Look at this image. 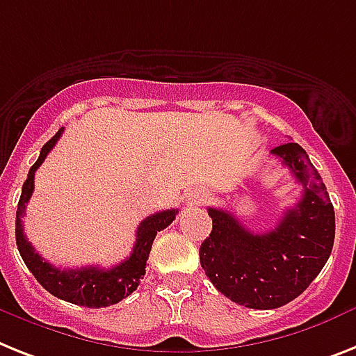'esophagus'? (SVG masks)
I'll list each match as a JSON object with an SVG mask.
<instances>
[{"instance_id":"34e87169","label":"esophagus","mask_w":356,"mask_h":356,"mask_svg":"<svg viewBox=\"0 0 356 356\" xmlns=\"http://www.w3.org/2000/svg\"><path fill=\"white\" fill-rule=\"evenodd\" d=\"M207 198H209V196L205 195V193H200L198 191V193H191L185 202H187V205H202L204 202H207Z\"/></svg>"}]
</instances>
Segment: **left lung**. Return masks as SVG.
<instances>
[{
	"mask_svg": "<svg viewBox=\"0 0 356 356\" xmlns=\"http://www.w3.org/2000/svg\"><path fill=\"white\" fill-rule=\"evenodd\" d=\"M273 156L304 187L269 233H252L229 211L209 207L213 231L200 262L213 286L251 309H277L302 295L322 271L334 242V211L325 185L298 143L275 147Z\"/></svg>",
	"mask_w": 356,
	"mask_h": 356,
	"instance_id": "8db88e82",
	"label": "left lung"
}]
</instances>
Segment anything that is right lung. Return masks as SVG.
I'll list each match as a JSON object with an SVG mask.
<instances>
[{
	"instance_id": "obj_1",
	"label": "right lung",
	"mask_w": 356,
	"mask_h": 356,
	"mask_svg": "<svg viewBox=\"0 0 356 356\" xmlns=\"http://www.w3.org/2000/svg\"><path fill=\"white\" fill-rule=\"evenodd\" d=\"M61 131L56 132V136H52L43 145L40 158L31 167L25 184H23L22 198L17 202L16 211L17 251L22 254L25 266L29 267V271L51 295L70 302V304L92 307V309L107 307V305L118 304L123 298H127L132 291H136L138 284L145 275L147 258H149L154 238L161 229L172 224L178 209L160 211V213L147 216L142 224L138 225L136 243L132 248L131 257L118 266L111 267V269H102V267L96 266L79 267V269H60V267L43 260L40 252H36V249L32 248V243L26 240L25 233H23L22 218L25 216L26 204H29L32 191H34V175H36L38 167L47 158V154L51 152L52 147L56 145L58 138L61 136Z\"/></svg>"
}]
</instances>
